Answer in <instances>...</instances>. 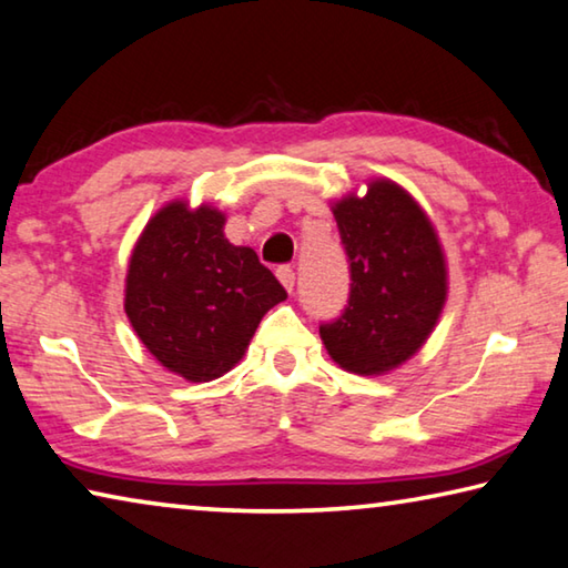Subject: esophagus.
Returning <instances> with one entry per match:
<instances>
[{"label": "esophagus", "instance_id": "34e87169", "mask_svg": "<svg viewBox=\"0 0 568 568\" xmlns=\"http://www.w3.org/2000/svg\"><path fill=\"white\" fill-rule=\"evenodd\" d=\"M276 278L282 282V286L286 292L294 290V268L292 266H278L276 268Z\"/></svg>", "mask_w": 568, "mask_h": 568}]
</instances>
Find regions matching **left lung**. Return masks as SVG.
<instances>
[{"label":"left lung","mask_w":568,"mask_h":568,"mask_svg":"<svg viewBox=\"0 0 568 568\" xmlns=\"http://www.w3.org/2000/svg\"><path fill=\"white\" fill-rule=\"evenodd\" d=\"M349 258V304L322 324L329 357L355 375H387L430 337L448 300V262L433 221L403 185L372 179L332 203Z\"/></svg>","instance_id":"8db88e82"}]
</instances>
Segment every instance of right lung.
<instances>
[{"mask_svg":"<svg viewBox=\"0 0 568 568\" xmlns=\"http://www.w3.org/2000/svg\"><path fill=\"white\" fill-rule=\"evenodd\" d=\"M226 213L175 199L138 236L125 274V314L145 349L189 383L236 367L284 286L254 248L223 234Z\"/></svg>","mask_w":568,"mask_h":568,"instance_id":"1","label":"right lung"}]
</instances>
